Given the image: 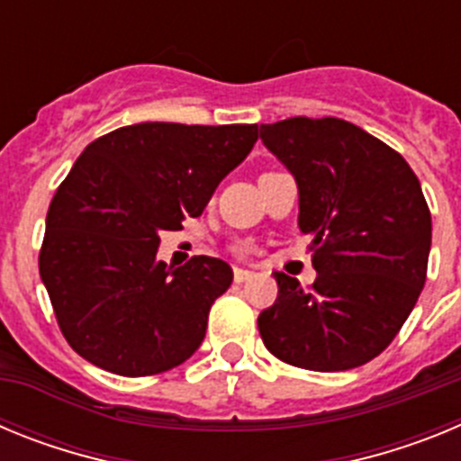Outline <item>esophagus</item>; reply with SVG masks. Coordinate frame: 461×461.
<instances>
[{
	"label": "esophagus",
	"mask_w": 461,
	"mask_h": 461,
	"mask_svg": "<svg viewBox=\"0 0 461 461\" xmlns=\"http://www.w3.org/2000/svg\"><path fill=\"white\" fill-rule=\"evenodd\" d=\"M251 276H254V272L244 270V267H235V270H233V279L238 281V284H244V281H249Z\"/></svg>",
	"instance_id": "obj_1"
}]
</instances>
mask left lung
<instances>
[{
    "instance_id": "left-lung-1",
    "label": "left lung",
    "mask_w": 461,
    "mask_h": 461,
    "mask_svg": "<svg viewBox=\"0 0 461 461\" xmlns=\"http://www.w3.org/2000/svg\"><path fill=\"white\" fill-rule=\"evenodd\" d=\"M260 138L295 177L316 270L309 291L275 272L263 344L293 367H360L388 348L425 286L431 214L420 182L402 154L337 117L260 124Z\"/></svg>"
}]
</instances>
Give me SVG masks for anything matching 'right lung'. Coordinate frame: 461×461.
Listing matches in <instances>:
<instances>
[{
  "mask_svg": "<svg viewBox=\"0 0 461 461\" xmlns=\"http://www.w3.org/2000/svg\"><path fill=\"white\" fill-rule=\"evenodd\" d=\"M256 140V124L142 122L89 142L48 207L39 254L73 351L120 376L168 372L194 356L233 270L212 256L168 267L158 233L201 217Z\"/></svg>",
  "mask_w": 461,
  "mask_h": 461,
  "instance_id": "obj_1",
  "label": "right lung"
}]
</instances>
